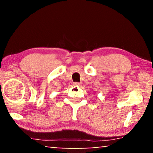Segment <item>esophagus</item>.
Wrapping results in <instances>:
<instances>
[{"instance_id":"obj_1","label":"esophagus","mask_w":153,"mask_h":153,"mask_svg":"<svg viewBox=\"0 0 153 153\" xmlns=\"http://www.w3.org/2000/svg\"><path fill=\"white\" fill-rule=\"evenodd\" d=\"M73 85H75V86H79V85H81V83H78V82H74V83H73Z\"/></svg>"}]
</instances>
